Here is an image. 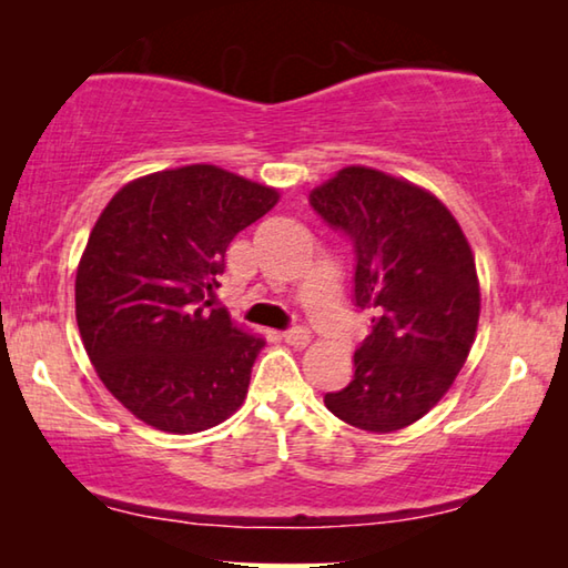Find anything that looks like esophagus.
<instances>
[{
    "mask_svg": "<svg viewBox=\"0 0 568 568\" xmlns=\"http://www.w3.org/2000/svg\"><path fill=\"white\" fill-rule=\"evenodd\" d=\"M283 338H285V343L287 345H293V348H305L307 343H311V333H307L305 328H287L285 333H283Z\"/></svg>",
    "mask_w": 568,
    "mask_h": 568,
    "instance_id": "1",
    "label": "esophagus"
}]
</instances>
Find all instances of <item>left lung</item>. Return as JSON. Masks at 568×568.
I'll list each match as a JSON object with an SVG mask.
<instances>
[{
	"label": "left lung",
	"instance_id": "1",
	"mask_svg": "<svg viewBox=\"0 0 568 568\" xmlns=\"http://www.w3.org/2000/svg\"><path fill=\"white\" fill-rule=\"evenodd\" d=\"M311 205L351 237L353 301L371 311L353 381L325 393V406L373 434L406 428L444 398L476 338L480 291L468 240L428 190L361 165L315 187Z\"/></svg>",
	"mask_w": 568,
	"mask_h": 568
}]
</instances>
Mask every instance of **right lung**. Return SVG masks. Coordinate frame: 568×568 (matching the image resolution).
<instances>
[{"instance_id":"add662e5","label":"right lung","mask_w":568,"mask_h":568,"mask_svg":"<svg viewBox=\"0 0 568 568\" xmlns=\"http://www.w3.org/2000/svg\"><path fill=\"white\" fill-rule=\"evenodd\" d=\"M277 197L223 168L185 165L128 182L94 223L77 325L100 381L148 426L197 434L243 406L265 341L210 297L227 245Z\"/></svg>"}]
</instances>
